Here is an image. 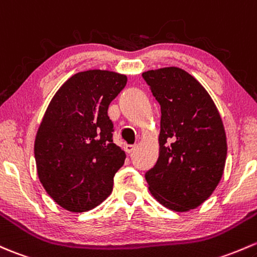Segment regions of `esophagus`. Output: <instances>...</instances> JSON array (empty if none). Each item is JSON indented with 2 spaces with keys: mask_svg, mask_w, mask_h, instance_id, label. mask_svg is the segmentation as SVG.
Wrapping results in <instances>:
<instances>
[{
  "mask_svg": "<svg viewBox=\"0 0 257 257\" xmlns=\"http://www.w3.org/2000/svg\"><path fill=\"white\" fill-rule=\"evenodd\" d=\"M124 150H125V153L132 154L134 150H136V145H125V148H124Z\"/></svg>",
  "mask_w": 257,
  "mask_h": 257,
  "instance_id": "esophagus-1",
  "label": "esophagus"
}]
</instances>
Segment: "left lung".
Returning a JSON list of instances; mask_svg holds the SVG:
<instances>
[{
  "label": "left lung",
  "instance_id": "left-lung-1",
  "mask_svg": "<svg viewBox=\"0 0 257 257\" xmlns=\"http://www.w3.org/2000/svg\"><path fill=\"white\" fill-rule=\"evenodd\" d=\"M143 79L161 109L159 159L145 180L163 206L187 212L206 201L223 175V121L203 86L182 69L150 70Z\"/></svg>",
  "mask_w": 257,
  "mask_h": 257
}]
</instances>
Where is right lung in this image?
Listing matches in <instances>:
<instances>
[{
	"instance_id": "add662e5",
	"label": "right lung",
	"mask_w": 257,
	"mask_h": 257,
	"mask_svg": "<svg viewBox=\"0 0 257 257\" xmlns=\"http://www.w3.org/2000/svg\"><path fill=\"white\" fill-rule=\"evenodd\" d=\"M126 76L88 70L70 77L47 108L34 143L37 171L51 198L70 212H87L112 193L125 153L113 143L109 103Z\"/></svg>"
}]
</instances>
